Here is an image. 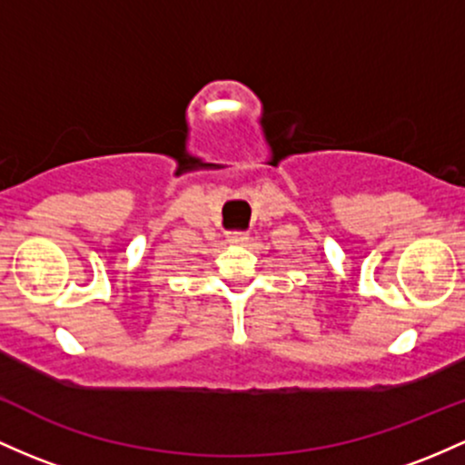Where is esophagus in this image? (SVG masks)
I'll use <instances>...</instances> for the list:
<instances>
[{"label":"esophagus","instance_id":"obj_1","mask_svg":"<svg viewBox=\"0 0 465 465\" xmlns=\"http://www.w3.org/2000/svg\"><path fill=\"white\" fill-rule=\"evenodd\" d=\"M227 241L232 244H247L249 236H247V233H229Z\"/></svg>","mask_w":465,"mask_h":465}]
</instances>
